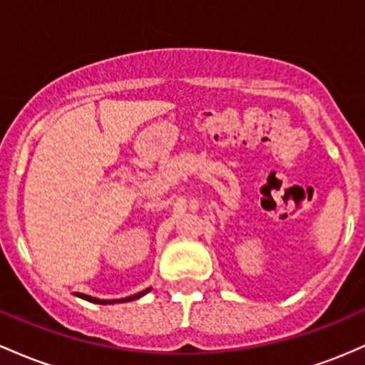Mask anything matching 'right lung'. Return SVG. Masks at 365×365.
I'll list each match as a JSON object with an SVG mask.
<instances>
[{
  "instance_id": "right-lung-1",
  "label": "right lung",
  "mask_w": 365,
  "mask_h": 365,
  "mask_svg": "<svg viewBox=\"0 0 365 365\" xmlns=\"http://www.w3.org/2000/svg\"><path fill=\"white\" fill-rule=\"evenodd\" d=\"M151 292V288H146L143 289V292H139L136 294H130V297H125V298H117V300H100V298H94V297H89V294H84V293H76L77 297L83 298L86 302H91V304H98V305H112V304H124V302H133V300H138V298L145 297L146 293Z\"/></svg>"
}]
</instances>
